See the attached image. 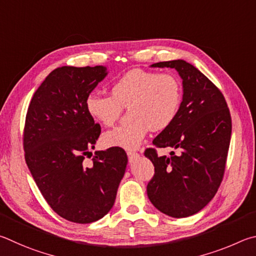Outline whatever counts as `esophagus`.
Listing matches in <instances>:
<instances>
[{"mask_svg": "<svg viewBox=\"0 0 256 256\" xmlns=\"http://www.w3.org/2000/svg\"><path fill=\"white\" fill-rule=\"evenodd\" d=\"M127 155H128V158H129V162H134V160H136L138 158H140V154L136 153V152H132L129 150L127 152Z\"/></svg>", "mask_w": 256, "mask_h": 256, "instance_id": "1", "label": "esophagus"}]
</instances>
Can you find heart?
I'll use <instances>...</instances> for the list:
<instances>
[{
    "mask_svg": "<svg viewBox=\"0 0 256 256\" xmlns=\"http://www.w3.org/2000/svg\"><path fill=\"white\" fill-rule=\"evenodd\" d=\"M111 96L88 94L85 110L91 118L106 127L114 126L122 108H128L130 120L106 132L102 142L106 147L135 150L150 130L160 132L171 124L180 109V80L170 73L135 68L121 75L111 85Z\"/></svg>",
    "mask_w": 256,
    "mask_h": 256,
    "instance_id": "heart-1",
    "label": "heart"
}]
</instances>
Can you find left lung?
<instances>
[{"instance_id": "obj_1", "label": "left lung", "mask_w": 256, "mask_h": 256, "mask_svg": "<svg viewBox=\"0 0 256 256\" xmlns=\"http://www.w3.org/2000/svg\"><path fill=\"white\" fill-rule=\"evenodd\" d=\"M152 67L176 70L182 78L183 98L176 118L153 140L160 148L176 150L158 156L147 148L155 174L147 196L160 212L184 218L199 212L218 190L225 172L232 135V118L219 88L183 60L160 62Z\"/></svg>"}]
</instances>
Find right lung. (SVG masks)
<instances>
[{
  "mask_svg": "<svg viewBox=\"0 0 256 256\" xmlns=\"http://www.w3.org/2000/svg\"><path fill=\"white\" fill-rule=\"evenodd\" d=\"M108 74L106 67L62 66L54 70L34 92L26 116L24 148L36 184L56 214L90 224L114 204L127 166L120 147L92 153L101 127L85 110V98Z\"/></svg>",
  "mask_w": 256,
  "mask_h": 256,
  "instance_id": "obj_1",
  "label": "right lung"
}]
</instances>
